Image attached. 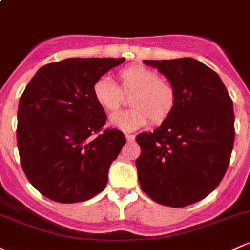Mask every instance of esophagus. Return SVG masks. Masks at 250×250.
Here are the masks:
<instances>
[{"label":"esophagus","instance_id":"34e87169","mask_svg":"<svg viewBox=\"0 0 250 250\" xmlns=\"http://www.w3.org/2000/svg\"><path fill=\"white\" fill-rule=\"evenodd\" d=\"M125 138H127V141H134V139H135V135L134 134H125Z\"/></svg>","mask_w":250,"mask_h":250}]
</instances>
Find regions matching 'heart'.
<instances>
[{
    "label": "heart",
    "mask_w": 250,
    "mask_h": 250,
    "mask_svg": "<svg viewBox=\"0 0 250 250\" xmlns=\"http://www.w3.org/2000/svg\"><path fill=\"white\" fill-rule=\"evenodd\" d=\"M117 85L107 78L93 83L92 93L97 104L106 112L122 106L123 96H129L130 109L111 116V125L125 132H133L148 125L165 122L177 103V88L170 79L159 77L156 70L145 65H130L118 70Z\"/></svg>",
    "instance_id": "obj_1"
}]
</instances>
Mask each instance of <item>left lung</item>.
Instances as JSON below:
<instances>
[{
    "instance_id": "obj_1",
    "label": "left lung",
    "mask_w": 250,
    "mask_h": 250,
    "mask_svg": "<svg viewBox=\"0 0 250 250\" xmlns=\"http://www.w3.org/2000/svg\"><path fill=\"white\" fill-rule=\"evenodd\" d=\"M175 83L176 107L135 140L139 183L153 201L185 207L206 198L227 172L235 140L232 99L219 75L194 59L145 60Z\"/></svg>"
}]
</instances>
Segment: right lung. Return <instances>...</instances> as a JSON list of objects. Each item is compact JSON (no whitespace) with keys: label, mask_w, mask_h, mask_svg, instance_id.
<instances>
[{"label":"right lung","mask_w":250,"mask_h":250,"mask_svg":"<svg viewBox=\"0 0 250 250\" xmlns=\"http://www.w3.org/2000/svg\"><path fill=\"white\" fill-rule=\"evenodd\" d=\"M125 59H65L43 65L21 94L17 141L31 185L51 200L72 204L93 198L125 144L106 128L93 83Z\"/></svg>","instance_id":"right-lung-1"}]
</instances>
